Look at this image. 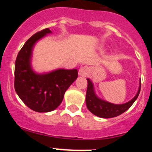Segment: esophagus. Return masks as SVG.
Returning <instances> with one entry per match:
<instances>
[{
	"mask_svg": "<svg viewBox=\"0 0 152 152\" xmlns=\"http://www.w3.org/2000/svg\"><path fill=\"white\" fill-rule=\"evenodd\" d=\"M89 68H88V66H82L80 67V69H79V75H80V76H82V77H85V76H87V75H88V73H89Z\"/></svg>",
	"mask_w": 152,
	"mask_h": 152,
	"instance_id": "1",
	"label": "esophagus"
}]
</instances>
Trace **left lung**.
I'll use <instances>...</instances> for the list:
<instances>
[{
    "label": "left lung",
    "instance_id": "left-lung-1",
    "mask_svg": "<svg viewBox=\"0 0 152 152\" xmlns=\"http://www.w3.org/2000/svg\"><path fill=\"white\" fill-rule=\"evenodd\" d=\"M141 90V80L139 89L135 97L124 104H113L109 102L100 100L95 95L93 84L90 79H88V89L86 93V104L88 109L94 114L101 118H112L121 115L130 108L139 95Z\"/></svg>",
    "mask_w": 152,
    "mask_h": 152
}]
</instances>
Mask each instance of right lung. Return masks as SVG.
Masks as SVG:
<instances>
[{
	"mask_svg": "<svg viewBox=\"0 0 152 152\" xmlns=\"http://www.w3.org/2000/svg\"><path fill=\"white\" fill-rule=\"evenodd\" d=\"M44 29L25 42L15 61L14 88L29 108L39 113L54 110L61 104L65 91L77 77V70L58 69L45 75H37L30 67L32 49L37 40L50 33Z\"/></svg>",
	"mask_w": 152,
	"mask_h": 152,
	"instance_id": "add662e5",
	"label": "right lung"
}]
</instances>
